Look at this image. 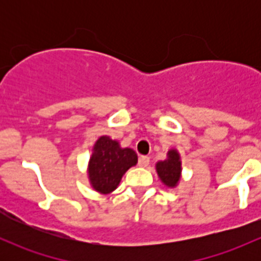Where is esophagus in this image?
Wrapping results in <instances>:
<instances>
[{"mask_svg":"<svg viewBox=\"0 0 261 261\" xmlns=\"http://www.w3.org/2000/svg\"><path fill=\"white\" fill-rule=\"evenodd\" d=\"M150 159L147 156H140L139 158V167L141 168H146L149 165Z\"/></svg>","mask_w":261,"mask_h":261,"instance_id":"34e87169","label":"esophagus"}]
</instances>
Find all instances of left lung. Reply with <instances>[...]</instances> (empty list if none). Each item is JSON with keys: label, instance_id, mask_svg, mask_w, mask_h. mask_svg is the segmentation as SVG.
Here are the masks:
<instances>
[{"label": "left lung", "instance_id": "1", "mask_svg": "<svg viewBox=\"0 0 261 261\" xmlns=\"http://www.w3.org/2000/svg\"><path fill=\"white\" fill-rule=\"evenodd\" d=\"M158 177L168 188H175L181 178V159L177 149H170L167 152V159L155 164Z\"/></svg>", "mask_w": 261, "mask_h": 261}]
</instances>
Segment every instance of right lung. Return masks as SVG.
<instances>
[{"instance_id":"obj_1","label":"right lung","mask_w":261,"mask_h":261,"mask_svg":"<svg viewBox=\"0 0 261 261\" xmlns=\"http://www.w3.org/2000/svg\"><path fill=\"white\" fill-rule=\"evenodd\" d=\"M138 164V155L130 147H121L117 140L102 135L97 139L89 158L87 174L92 188L101 194L115 191L123 174Z\"/></svg>"}]
</instances>
